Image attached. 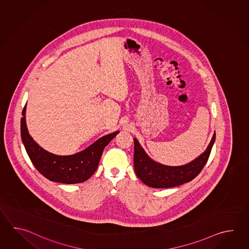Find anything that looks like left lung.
Here are the masks:
<instances>
[{
	"label": "left lung",
	"instance_id": "8db88e82",
	"mask_svg": "<svg viewBox=\"0 0 249 249\" xmlns=\"http://www.w3.org/2000/svg\"><path fill=\"white\" fill-rule=\"evenodd\" d=\"M214 140L215 133H213L207 150L191 163L180 166H168L153 161L134 139L133 164L135 173L143 183L151 188H172L189 182L199 175L207 164Z\"/></svg>",
	"mask_w": 249,
	"mask_h": 249
}]
</instances>
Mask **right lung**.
<instances>
[{"mask_svg":"<svg viewBox=\"0 0 249 249\" xmlns=\"http://www.w3.org/2000/svg\"><path fill=\"white\" fill-rule=\"evenodd\" d=\"M26 106L22 111L20 130L23 144L33 164L48 180L66 184L80 183L95 173L103 149L119 132L100 138L90 147L71 156H58L41 148L29 135L26 124Z\"/></svg>","mask_w":249,"mask_h":249,"instance_id":"1","label":"right lung"}]
</instances>
